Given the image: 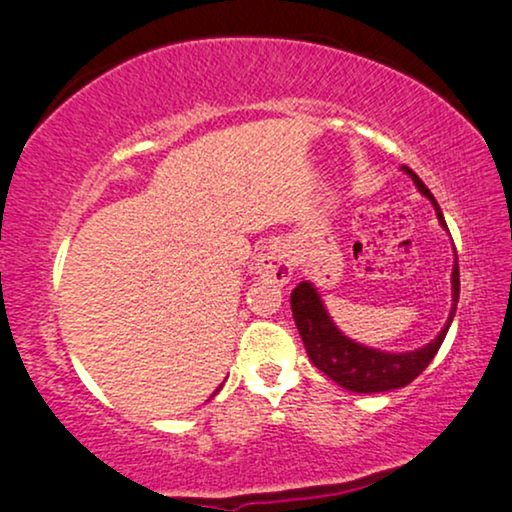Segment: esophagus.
<instances>
[{"label": "esophagus", "mask_w": 512, "mask_h": 512, "mask_svg": "<svg viewBox=\"0 0 512 512\" xmlns=\"http://www.w3.org/2000/svg\"><path fill=\"white\" fill-rule=\"evenodd\" d=\"M256 272L263 282L289 284L294 275V251L287 242H270L256 258Z\"/></svg>", "instance_id": "obj_1"}]
</instances>
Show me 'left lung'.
Listing matches in <instances>:
<instances>
[{
  "label": "left lung",
  "mask_w": 512,
  "mask_h": 512,
  "mask_svg": "<svg viewBox=\"0 0 512 512\" xmlns=\"http://www.w3.org/2000/svg\"><path fill=\"white\" fill-rule=\"evenodd\" d=\"M402 171L414 181L416 190L430 199V204L435 207L437 221H440L444 230H449L440 204H437L433 192L426 188V183L409 167H402ZM459 291V258H454V268H451V310L447 322H444L442 331L433 341L423 345V348L407 350V353H388V350L371 348V345H362L345 336L336 327L334 320H331L327 308H324L320 291L308 280L291 291V313H294V322L298 334L303 338L305 353H308L310 362L324 371L331 381H336L338 386L350 390V393H388V390L409 386L433 362L451 322H454Z\"/></svg>",
  "instance_id": "1"
}]
</instances>
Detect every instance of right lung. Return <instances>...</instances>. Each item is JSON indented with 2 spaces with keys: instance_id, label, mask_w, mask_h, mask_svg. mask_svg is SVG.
<instances>
[{
  "instance_id": "obj_1",
  "label": "right lung",
  "mask_w": 512,
  "mask_h": 512,
  "mask_svg": "<svg viewBox=\"0 0 512 512\" xmlns=\"http://www.w3.org/2000/svg\"><path fill=\"white\" fill-rule=\"evenodd\" d=\"M221 388H223V386H221ZM221 388H218V390H221ZM218 390H216V393H218ZM216 393H214V395H216Z\"/></svg>"
}]
</instances>
